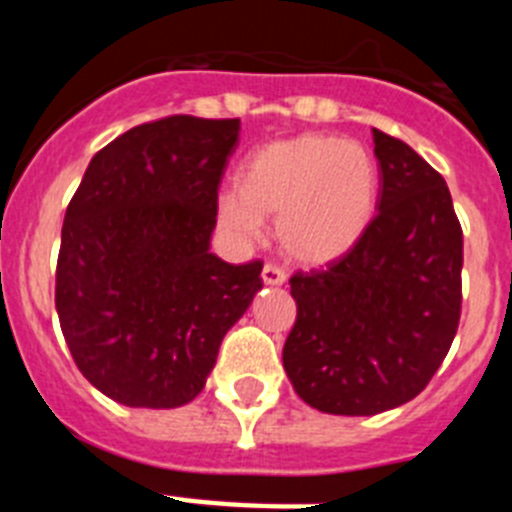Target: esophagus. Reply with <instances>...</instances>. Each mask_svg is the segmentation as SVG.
Returning <instances> with one entry per match:
<instances>
[{
	"instance_id": "1",
	"label": "esophagus",
	"mask_w": 512,
	"mask_h": 512,
	"mask_svg": "<svg viewBox=\"0 0 512 512\" xmlns=\"http://www.w3.org/2000/svg\"><path fill=\"white\" fill-rule=\"evenodd\" d=\"M261 279H264L266 284H284L287 282V274H284L282 266L264 264V269H261Z\"/></svg>"
}]
</instances>
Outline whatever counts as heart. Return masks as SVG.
I'll list each match as a JSON object with an SVG mask.
<instances>
[{"label": "heart", "mask_w": 512, "mask_h": 512, "mask_svg": "<svg viewBox=\"0 0 512 512\" xmlns=\"http://www.w3.org/2000/svg\"><path fill=\"white\" fill-rule=\"evenodd\" d=\"M379 161L364 143L330 133L274 140L246 158L238 189L217 200V223L251 243L264 217H277V238L302 264L341 259L372 225L379 202Z\"/></svg>", "instance_id": "heart-1"}]
</instances>
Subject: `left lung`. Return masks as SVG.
<instances>
[{"label": "left lung", "instance_id": "left-lung-1", "mask_svg": "<svg viewBox=\"0 0 512 512\" xmlns=\"http://www.w3.org/2000/svg\"><path fill=\"white\" fill-rule=\"evenodd\" d=\"M377 215L341 259L292 274L297 320L284 369L297 395L333 415H377L425 390L461 318L464 235L443 176L372 128Z\"/></svg>", "mask_w": 512, "mask_h": 512}]
</instances>
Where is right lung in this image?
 I'll return each mask as SVG.
<instances>
[{
    "mask_svg": "<svg viewBox=\"0 0 512 512\" xmlns=\"http://www.w3.org/2000/svg\"><path fill=\"white\" fill-rule=\"evenodd\" d=\"M241 120L171 115L94 153L66 207L56 310L79 372L128 408L200 395L261 261L210 253L217 189Z\"/></svg>",
    "mask_w": 512,
    "mask_h": 512,
    "instance_id": "right-lung-1",
    "label": "right lung"
}]
</instances>
